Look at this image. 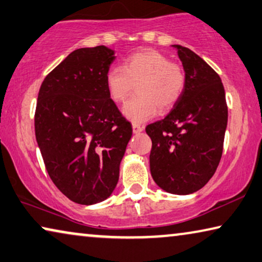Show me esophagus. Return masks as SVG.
<instances>
[{
	"mask_svg": "<svg viewBox=\"0 0 262 262\" xmlns=\"http://www.w3.org/2000/svg\"><path fill=\"white\" fill-rule=\"evenodd\" d=\"M133 126V132L135 133V134H140L141 132H143V127L141 126V124H139V123H136V122H134L132 124Z\"/></svg>",
	"mask_w": 262,
	"mask_h": 262,
	"instance_id": "esophagus-1",
	"label": "esophagus"
}]
</instances>
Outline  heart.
I'll list each match as a JSON object with an SVG mask.
<instances>
[{
  "instance_id": "obj_1",
  "label": "heart",
  "mask_w": 262,
  "mask_h": 262,
  "mask_svg": "<svg viewBox=\"0 0 262 262\" xmlns=\"http://www.w3.org/2000/svg\"><path fill=\"white\" fill-rule=\"evenodd\" d=\"M107 93L114 102H123L136 85L135 97L123 106V114L135 122H144L157 113L175 107L186 86L181 66L155 50H143L126 58L122 68L114 66L106 73Z\"/></svg>"
}]
</instances>
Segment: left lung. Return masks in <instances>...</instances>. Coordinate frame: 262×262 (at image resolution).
Masks as SVG:
<instances>
[{
	"instance_id": "1",
	"label": "left lung",
	"mask_w": 262,
	"mask_h": 262,
	"mask_svg": "<svg viewBox=\"0 0 262 262\" xmlns=\"http://www.w3.org/2000/svg\"><path fill=\"white\" fill-rule=\"evenodd\" d=\"M183 65V97L164 119L148 124L150 172L161 189L189 194L202 189L221 162L227 105L221 77L190 49L172 45Z\"/></svg>"
}]
</instances>
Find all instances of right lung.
<instances>
[{"instance_id":"1","label":"right lung","mask_w":262,"mask_h":262,"mask_svg":"<svg viewBox=\"0 0 262 262\" xmlns=\"http://www.w3.org/2000/svg\"><path fill=\"white\" fill-rule=\"evenodd\" d=\"M115 59L103 45L74 50L39 89L35 133L53 183L72 202L108 198L132 138L130 123L110 98L105 77Z\"/></svg>"}]
</instances>
